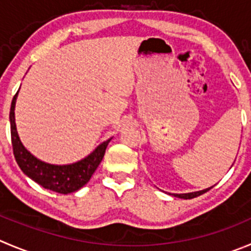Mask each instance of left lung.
<instances>
[{"mask_svg":"<svg viewBox=\"0 0 251 251\" xmlns=\"http://www.w3.org/2000/svg\"><path fill=\"white\" fill-rule=\"evenodd\" d=\"M212 187L209 188H206V190H202V191H197V192H190V193H180V195H177V193H174V196L175 197H178V199H185V200H190V199H195V197H197V196H201L203 195L204 192H207V191L211 190Z\"/></svg>","mask_w":251,"mask_h":251,"instance_id":"left-lung-1","label":"left lung"}]
</instances>
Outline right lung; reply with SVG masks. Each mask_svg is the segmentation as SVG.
<instances>
[{
    "label": "right lung",
    "mask_w": 251,
    "mask_h": 251,
    "mask_svg": "<svg viewBox=\"0 0 251 251\" xmlns=\"http://www.w3.org/2000/svg\"><path fill=\"white\" fill-rule=\"evenodd\" d=\"M18 91L14 95L11 103V111H9V123H11V139L13 154L16 161L21 170L29 178L39 183L47 190H51L54 192L68 193L75 192L80 190L82 186L90 181L91 176L99 168L100 163L102 161L106 152V148L111 139L106 140L100 144L94 151L80 160L77 163L69 164V165H52L42 161L33 156L29 151L25 148L21 142L18 133H17L16 122H14V107H16V100Z\"/></svg>",
    "instance_id": "1"
}]
</instances>
